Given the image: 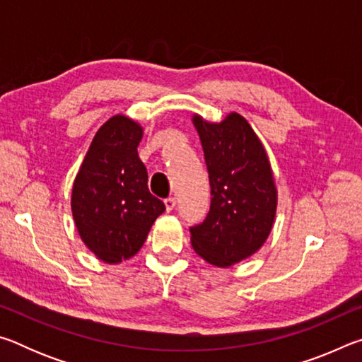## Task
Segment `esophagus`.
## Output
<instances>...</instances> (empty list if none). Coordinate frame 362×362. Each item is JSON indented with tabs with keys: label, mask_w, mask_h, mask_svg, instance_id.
Segmentation results:
<instances>
[{
	"label": "esophagus",
	"mask_w": 362,
	"mask_h": 362,
	"mask_svg": "<svg viewBox=\"0 0 362 362\" xmlns=\"http://www.w3.org/2000/svg\"><path fill=\"white\" fill-rule=\"evenodd\" d=\"M175 204H177V201H175V198H168V199H164V206H166V211H168V212H170V211H174V207H175Z\"/></svg>",
	"instance_id": "34e87169"
}]
</instances>
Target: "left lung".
<instances>
[{"mask_svg":"<svg viewBox=\"0 0 362 362\" xmlns=\"http://www.w3.org/2000/svg\"><path fill=\"white\" fill-rule=\"evenodd\" d=\"M211 183V209L189 228L194 252L228 268L267 241L276 216L278 192L267 151L249 122L230 113L222 122L193 116Z\"/></svg>","mask_w":362,"mask_h":362,"instance_id":"1","label":"left lung"}]
</instances>
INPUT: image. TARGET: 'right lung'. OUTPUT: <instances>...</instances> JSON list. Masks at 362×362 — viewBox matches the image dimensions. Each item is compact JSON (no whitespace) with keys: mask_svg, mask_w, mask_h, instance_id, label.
<instances>
[{"mask_svg":"<svg viewBox=\"0 0 362 362\" xmlns=\"http://www.w3.org/2000/svg\"><path fill=\"white\" fill-rule=\"evenodd\" d=\"M144 129L116 115L93 139L71 189V212L83 243L105 263L136 255L166 206L148 192L137 146Z\"/></svg>","mask_w":362,"mask_h":362,"instance_id":"obj_1","label":"right lung"}]
</instances>
